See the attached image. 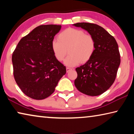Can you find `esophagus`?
<instances>
[{
  "instance_id": "obj_1",
  "label": "esophagus",
  "mask_w": 134,
  "mask_h": 134,
  "mask_svg": "<svg viewBox=\"0 0 134 134\" xmlns=\"http://www.w3.org/2000/svg\"><path fill=\"white\" fill-rule=\"evenodd\" d=\"M72 69H71V68H69V67H67L66 68V71L67 72H69L70 71H71V70H72Z\"/></svg>"
}]
</instances>
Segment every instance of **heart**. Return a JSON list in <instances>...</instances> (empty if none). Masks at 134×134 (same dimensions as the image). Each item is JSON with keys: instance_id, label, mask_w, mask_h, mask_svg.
Masks as SVG:
<instances>
[{"instance_id": "obj_1", "label": "heart", "mask_w": 134, "mask_h": 134, "mask_svg": "<svg viewBox=\"0 0 134 134\" xmlns=\"http://www.w3.org/2000/svg\"><path fill=\"white\" fill-rule=\"evenodd\" d=\"M51 48L57 60L62 62L69 49L70 55L65 59L64 64L74 67L81 62L85 63L92 58L96 48L92 36L86 34L81 29L69 28L58 35V40H53Z\"/></svg>"}]
</instances>
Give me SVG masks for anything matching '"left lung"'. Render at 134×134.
<instances>
[{"label":"left lung","instance_id":"obj_1","mask_svg":"<svg viewBox=\"0 0 134 134\" xmlns=\"http://www.w3.org/2000/svg\"><path fill=\"white\" fill-rule=\"evenodd\" d=\"M72 25L87 31L96 44L92 58L76 69L74 85L84 94L98 96L109 89L116 79L121 63L118 45L113 36L96 24L81 22Z\"/></svg>","mask_w":134,"mask_h":134}]
</instances>
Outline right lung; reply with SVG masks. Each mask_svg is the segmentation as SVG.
I'll use <instances>...</instances> for the list:
<instances>
[{
  "instance_id": "obj_1",
  "label": "right lung",
  "mask_w": 134,
  "mask_h": 134,
  "mask_svg": "<svg viewBox=\"0 0 134 134\" xmlns=\"http://www.w3.org/2000/svg\"><path fill=\"white\" fill-rule=\"evenodd\" d=\"M62 26L40 25L20 40L12 54L15 80L25 94L44 99L55 90L66 68L57 60L51 44Z\"/></svg>"
}]
</instances>
